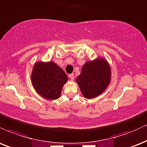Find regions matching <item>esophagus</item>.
<instances>
[{
	"label": "esophagus",
	"instance_id": "1",
	"mask_svg": "<svg viewBox=\"0 0 147 147\" xmlns=\"http://www.w3.org/2000/svg\"><path fill=\"white\" fill-rule=\"evenodd\" d=\"M69 77H70V80L73 81L74 79H75V76H74V74H70V75H69Z\"/></svg>",
	"mask_w": 147,
	"mask_h": 147
}]
</instances>
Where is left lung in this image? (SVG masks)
<instances>
[{"mask_svg": "<svg viewBox=\"0 0 147 147\" xmlns=\"http://www.w3.org/2000/svg\"><path fill=\"white\" fill-rule=\"evenodd\" d=\"M111 76V68L107 60L97 57L85 63L76 81L83 96L92 99L107 89L110 84Z\"/></svg>", "mask_w": 147, "mask_h": 147, "instance_id": "left-lung-1", "label": "left lung"}]
</instances>
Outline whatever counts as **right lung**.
<instances>
[{
    "mask_svg": "<svg viewBox=\"0 0 147 147\" xmlns=\"http://www.w3.org/2000/svg\"><path fill=\"white\" fill-rule=\"evenodd\" d=\"M31 77L35 91L49 100L59 98L63 85L68 79L64 71L53 61L35 63Z\"/></svg>",
    "mask_w": 147,
    "mask_h": 147,
    "instance_id": "1",
    "label": "right lung"
}]
</instances>
